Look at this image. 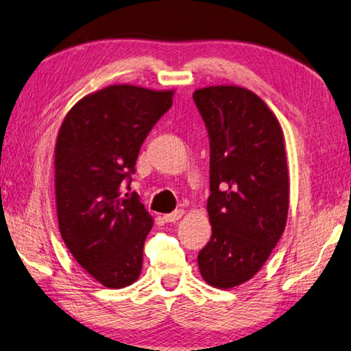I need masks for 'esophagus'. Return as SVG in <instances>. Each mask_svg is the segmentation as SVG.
<instances>
[{
	"label": "esophagus",
	"mask_w": 351,
	"mask_h": 351,
	"mask_svg": "<svg viewBox=\"0 0 351 351\" xmlns=\"http://www.w3.org/2000/svg\"><path fill=\"white\" fill-rule=\"evenodd\" d=\"M182 216H183V210H176L169 214H165L163 220L165 222H177V220H179Z\"/></svg>",
	"instance_id": "34e87169"
}]
</instances>
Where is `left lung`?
<instances>
[{
	"label": "left lung",
	"instance_id": "8db88e82",
	"mask_svg": "<svg viewBox=\"0 0 351 351\" xmlns=\"http://www.w3.org/2000/svg\"><path fill=\"white\" fill-rule=\"evenodd\" d=\"M210 137V242L197 256L202 278L231 288L253 278L285 230L290 182L284 134L254 92L239 86L195 90Z\"/></svg>",
	"mask_w": 351,
	"mask_h": 351
}]
</instances>
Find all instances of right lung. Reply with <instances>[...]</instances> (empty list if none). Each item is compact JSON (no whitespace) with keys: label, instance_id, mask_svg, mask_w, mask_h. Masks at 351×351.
<instances>
[{"label":"right lung","instance_id":"right-lung-1","mask_svg":"<svg viewBox=\"0 0 351 351\" xmlns=\"http://www.w3.org/2000/svg\"><path fill=\"white\" fill-rule=\"evenodd\" d=\"M172 106V90L108 86L82 98L60 128L55 197L61 237L108 288L138 279L152 217L129 189L140 147Z\"/></svg>","mask_w":351,"mask_h":351}]
</instances>
